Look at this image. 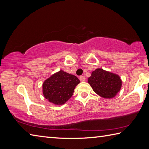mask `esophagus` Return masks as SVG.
I'll use <instances>...</instances> for the list:
<instances>
[{"mask_svg": "<svg viewBox=\"0 0 149 149\" xmlns=\"http://www.w3.org/2000/svg\"><path fill=\"white\" fill-rule=\"evenodd\" d=\"M79 79H80L81 81L83 82V81H85V79H86V78H85L84 76H83V75H81V76L79 77Z\"/></svg>", "mask_w": 149, "mask_h": 149, "instance_id": "esophagus-1", "label": "esophagus"}]
</instances>
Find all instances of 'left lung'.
Listing matches in <instances>:
<instances>
[{
	"label": "left lung",
	"mask_w": 149,
	"mask_h": 149,
	"mask_svg": "<svg viewBox=\"0 0 149 149\" xmlns=\"http://www.w3.org/2000/svg\"><path fill=\"white\" fill-rule=\"evenodd\" d=\"M88 83L98 95L104 99L115 97L122 88V81L118 75L102 68H97L88 78Z\"/></svg>",
	"instance_id": "obj_1"
}]
</instances>
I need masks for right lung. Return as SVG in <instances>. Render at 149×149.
Returning a JSON list of instances; mask_svg holds the SVG:
<instances>
[{
  "label": "right lung",
  "mask_w": 149,
  "mask_h": 149,
  "mask_svg": "<svg viewBox=\"0 0 149 149\" xmlns=\"http://www.w3.org/2000/svg\"><path fill=\"white\" fill-rule=\"evenodd\" d=\"M79 83L75 75L61 70L43 82V96L55 105H63L72 96L75 86Z\"/></svg>",
  "instance_id": "add662e5"
}]
</instances>
